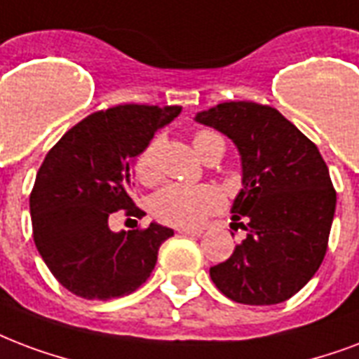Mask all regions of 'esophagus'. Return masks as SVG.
Instances as JSON below:
<instances>
[{
  "mask_svg": "<svg viewBox=\"0 0 359 359\" xmlns=\"http://www.w3.org/2000/svg\"><path fill=\"white\" fill-rule=\"evenodd\" d=\"M180 235H190V237H199V235L203 233L201 229H190V228H180L179 229Z\"/></svg>",
  "mask_w": 359,
  "mask_h": 359,
  "instance_id": "34e87169",
  "label": "esophagus"
}]
</instances>
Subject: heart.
<instances>
[{"label":"heart","instance_id":"heart-1","mask_svg":"<svg viewBox=\"0 0 359 359\" xmlns=\"http://www.w3.org/2000/svg\"><path fill=\"white\" fill-rule=\"evenodd\" d=\"M194 149L203 160H209L216 152L224 154V139L210 130H199L194 133ZM161 149V137L156 135L144 144L135 160L137 179L144 184H152L158 175V154ZM224 198L215 186H186L168 184L150 198V212L160 222L177 228H196L207 216L222 209Z\"/></svg>","mask_w":359,"mask_h":359}]
</instances>
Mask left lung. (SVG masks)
I'll return each mask as SVG.
<instances>
[{
    "instance_id": "1",
    "label": "left lung",
    "mask_w": 359,
    "mask_h": 359,
    "mask_svg": "<svg viewBox=\"0 0 359 359\" xmlns=\"http://www.w3.org/2000/svg\"><path fill=\"white\" fill-rule=\"evenodd\" d=\"M196 120L228 135L243 165L231 220L246 235L210 267V278L235 303H283L314 277L327 250L337 194L324 158L269 105L228 101Z\"/></svg>"
}]
</instances>
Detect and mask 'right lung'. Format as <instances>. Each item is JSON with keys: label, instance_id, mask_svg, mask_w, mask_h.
<instances>
[{"label": "right lung", "instance_id": "right-lung-1", "mask_svg": "<svg viewBox=\"0 0 359 359\" xmlns=\"http://www.w3.org/2000/svg\"><path fill=\"white\" fill-rule=\"evenodd\" d=\"M179 114V105L111 107L73 126L45 156L29 194L34 241L71 294L114 299L150 277L173 229L152 222L114 233L109 218L116 210L144 215L131 199L133 163L156 131Z\"/></svg>", "mask_w": 359, "mask_h": 359}]
</instances>
